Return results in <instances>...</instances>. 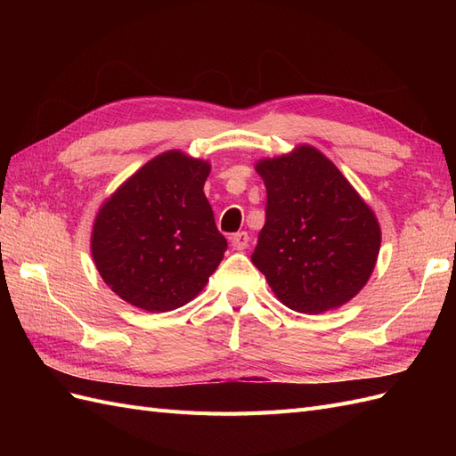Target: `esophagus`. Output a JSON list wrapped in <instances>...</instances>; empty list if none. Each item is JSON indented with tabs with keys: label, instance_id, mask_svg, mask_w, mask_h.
I'll return each instance as SVG.
<instances>
[{
	"label": "esophagus",
	"instance_id": "obj_1",
	"mask_svg": "<svg viewBox=\"0 0 456 456\" xmlns=\"http://www.w3.org/2000/svg\"><path fill=\"white\" fill-rule=\"evenodd\" d=\"M232 247L236 251L247 249V247H249V233H247V232L233 233V236H232Z\"/></svg>",
	"mask_w": 456,
	"mask_h": 456
}]
</instances>
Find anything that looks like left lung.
Here are the masks:
<instances>
[{
	"label": "left lung",
	"mask_w": 456,
	"mask_h": 456,
	"mask_svg": "<svg viewBox=\"0 0 456 456\" xmlns=\"http://www.w3.org/2000/svg\"><path fill=\"white\" fill-rule=\"evenodd\" d=\"M266 224L251 255L287 308L322 314L362 291L380 251V224L337 165L310 144L258 159Z\"/></svg>",
	"instance_id": "8db88e82"
}]
</instances>
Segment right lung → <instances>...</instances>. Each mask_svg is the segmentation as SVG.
I'll use <instances>...</instances> for the list:
<instances>
[{"label": "right lung", "instance_id": "add662e5", "mask_svg": "<svg viewBox=\"0 0 456 456\" xmlns=\"http://www.w3.org/2000/svg\"><path fill=\"white\" fill-rule=\"evenodd\" d=\"M209 173V161L163 151L101 205L91 255L119 298L154 314L201 293L228 247L203 191Z\"/></svg>", "mask_w": 456, "mask_h": 456}]
</instances>
